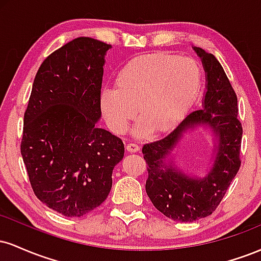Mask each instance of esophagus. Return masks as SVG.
Returning a JSON list of instances; mask_svg holds the SVG:
<instances>
[{
	"label": "esophagus",
	"instance_id": "34e87169",
	"mask_svg": "<svg viewBox=\"0 0 261 261\" xmlns=\"http://www.w3.org/2000/svg\"><path fill=\"white\" fill-rule=\"evenodd\" d=\"M126 149L130 153H135V152L140 151V146L136 143H126Z\"/></svg>",
	"mask_w": 261,
	"mask_h": 261
}]
</instances>
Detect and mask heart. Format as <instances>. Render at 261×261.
Returning a JSON list of instances; mask_svg holds the SVG:
<instances>
[{
  "label": "heart",
  "instance_id": "1",
  "mask_svg": "<svg viewBox=\"0 0 261 261\" xmlns=\"http://www.w3.org/2000/svg\"><path fill=\"white\" fill-rule=\"evenodd\" d=\"M201 86V71L195 60L170 53L140 55L122 66L115 89H103L100 108L114 133L126 130L137 113V137L166 131L181 120L193 106Z\"/></svg>",
  "mask_w": 261,
  "mask_h": 261
}]
</instances>
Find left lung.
Here are the masks:
<instances>
[{
  "mask_svg": "<svg viewBox=\"0 0 261 261\" xmlns=\"http://www.w3.org/2000/svg\"><path fill=\"white\" fill-rule=\"evenodd\" d=\"M206 73L201 109L190 113L172 133L143 146L148 178L146 193L164 216L179 222L207 217L223 199L241 167V121L237 95L218 60L201 47H193ZM208 127L215 136L214 163L202 178L187 175L172 162V152L188 130Z\"/></svg>",
  "mask_w": 261,
  "mask_h": 261,
  "instance_id": "obj_1",
  "label": "left lung"
}]
</instances>
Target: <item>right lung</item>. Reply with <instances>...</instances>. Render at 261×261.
Listing matches in <instances>:
<instances>
[{"label":"right lung","instance_id":"add662e5","mask_svg":"<svg viewBox=\"0 0 261 261\" xmlns=\"http://www.w3.org/2000/svg\"><path fill=\"white\" fill-rule=\"evenodd\" d=\"M112 45L81 37L47 56L33 83L20 153L47 207L81 217L107 199L124 143L99 128L104 56Z\"/></svg>","mask_w":261,"mask_h":261}]
</instances>
